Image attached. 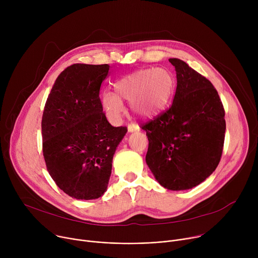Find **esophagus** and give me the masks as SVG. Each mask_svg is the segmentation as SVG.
<instances>
[{
    "mask_svg": "<svg viewBox=\"0 0 258 258\" xmlns=\"http://www.w3.org/2000/svg\"><path fill=\"white\" fill-rule=\"evenodd\" d=\"M127 131L128 133H134V132H139L140 131V126L136 123H131L127 125Z\"/></svg>",
    "mask_w": 258,
    "mask_h": 258,
    "instance_id": "esophagus-1",
    "label": "esophagus"
}]
</instances>
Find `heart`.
Listing matches in <instances>:
<instances>
[{
	"mask_svg": "<svg viewBox=\"0 0 258 258\" xmlns=\"http://www.w3.org/2000/svg\"><path fill=\"white\" fill-rule=\"evenodd\" d=\"M175 81L163 68H144L122 77L114 84L115 94L104 92L101 103L107 117L118 122L124 112L121 100L130 102L133 113L147 118L160 113L171 100Z\"/></svg>",
	"mask_w": 258,
	"mask_h": 258,
	"instance_id": "obj_1",
	"label": "heart"
}]
</instances>
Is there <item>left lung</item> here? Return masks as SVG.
Returning <instances> with one entry per match:
<instances>
[{"label":"left lung","mask_w":258,"mask_h":258,"mask_svg":"<svg viewBox=\"0 0 258 258\" xmlns=\"http://www.w3.org/2000/svg\"><path fill=\"white\" fill-rule=\"evenodd\" d=\"M176 72L171 107L142 126L148 137L146 163L160 185L189 190L217 167L223 153L225 110L212 84L186 62L168 59Z\"/></svg>","instance_id":"1"}]
</instances>
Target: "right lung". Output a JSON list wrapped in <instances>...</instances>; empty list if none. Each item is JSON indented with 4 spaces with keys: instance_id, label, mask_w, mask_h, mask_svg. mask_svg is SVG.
<instances>
[{
    "instance_id": "add662e5",
    "label": "right lung",
    "mask_w": 258,
    "mask_h": 258,
    "mask_svg": "<svg viewBox=\"0 0 258 258\" xmlns=\"http://www.w3.org/2000/svg\"><path fill=\"white\" fill-rule=\"evenodd\" d=\"M108 64L77 63L64 69L47 99L43 118V153L56 185L79 200L106 192L113 155L125 136L103 112L99 97Z\"/></svg>"
}]
</instances>
